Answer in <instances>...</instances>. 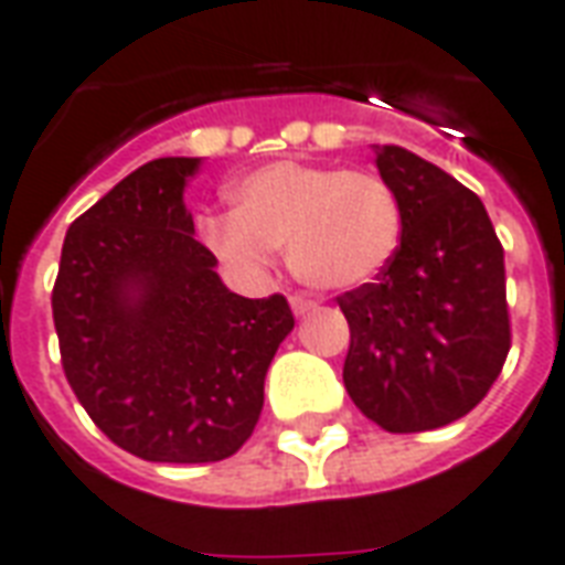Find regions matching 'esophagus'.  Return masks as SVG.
I'll return each instance as SVG.
<instances>
[{
  "label": "esophagus",
  "mask_w": 565,
  "mask_h": 565,
  "mask_svg": "<svg viewBox=\"0 0 565 565\" xmlns=\"http://www.w3.org/2000/svg\"><path fill=\"white\" fill-rule=\"evenodd\" d=\"M290 306H294V315H309L318 302H315L311 296H294V299H290Z\"/></svg>",
  "instance_id": "esophagus-1"
}]
</instances>
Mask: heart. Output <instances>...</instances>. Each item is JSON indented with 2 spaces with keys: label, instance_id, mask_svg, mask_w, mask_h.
Returning <instances> with one entry per match:
<instances>
[{
  "label": "heart",
  "instance_id": "heart-1",
  "mask_svg": "<svg viewBox=\"0 0 565 565\" xmlns=\"http://www.w3.org/2000/svg\"><path fill=\"white\" fill-rule=\"evenodd\" d=\"M232 214L201 216V238L220 263L259 275L278 247L296 278L323 290L370 281L394 256L401 207L370 171L271 161L228 189Z\"/></svg>",
  "mask_w": 565,
  "mask_h": 565
}]
</instances>
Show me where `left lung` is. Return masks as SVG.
Returning <instances> with one entry per match:
<instances>
[{
  "label": "left lung",
  "instance_id": "left-lung-1",
  "mask_svg": "<svg viewBox=\"0 0 565 565\" xmlns=\"http://www.w3.org/2000/svg\"><path fill=\"white\" fill-rule=\"evenodd\" d=\"M401 207V244L376 284L337 296L351 330L342 379L392 434L444 428L475 409L511 351L504 247L483 201L431 161L376 146Z\"/></svg>",
  "mask_w": 565,
  "mask_h": 565
}]
</instances>
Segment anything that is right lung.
<instances>
[{
    "instance_id": "obj_1",
    "label": "right lung",
    "mask_w": 565,
    "mask_h": 565,
    "mask_svg": "<svg viewBox=\"0 0 565 565\" xmlns=\"http://www.w3.org/2000/svg\"><path fill=\"white\" fill-rule=\"evenodd\" d=\"M199 159H156L78 216L51 290L61 364L100 431L146 461L204 465L244 447L294 330L281 294L247 299L195 242L183 186Z\"/></svg>"
}]
</instances>
